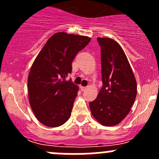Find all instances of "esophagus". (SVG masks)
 I'll list each match as a JSON object with an SVG mask.
<instances>
[{"instance_id":"esophagus-1","label":"esophagus","mask_w":159,"mask_h":159,"mask_svg":"<svg viewBox=\"0 0 159 159\" xmlns=\"http://www.w3.org/2000/svg\"><path fill=\"white\" fill-rule=\"evenodd\" d=\"M88 89V87H83V86H81V90L82 91H86V90Z\"/></svg>"}]
</instances>
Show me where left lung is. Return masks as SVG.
Here are the masks:
<instances>
[{
    "mask_svg": "<svg viewBox=\"0 0 159 159\" xmlns=\"http://www.w3.org/2000/svg\"><path fill=\"white\" fill-rule=\"evenodd\" d=\"M101 46L103 86L89 102L93 117L105 126L119 124L129 113L137 94L134 73L124 51L111 38H98Z\"/></svg>",
    "mask_w": 159,
    "mask_h": 159,
    "instance_id": "left-lung-1",
    "label": "left lung"
}]
</instances>
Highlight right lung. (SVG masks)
Returning a JSON list of instances; mask_svg holds the SVG:
<instances>
[{
    "instance_id": "obj_1",
    "label": "right lung",
    "mask_w": 159,
    "mask_h": 159,
    "mask_svg": "<svg viewBox=\"0 0 159 159\" xmlns=\"http://www.w3.org/2000/svg\"><path fill=\"white\" fill-rule=\"evenodd\" d=\"M91 41L87 36L57 32L37 56L28 79V96L37 119L48 127H58L70 116L78 87L66 78L76 54Z\"/></svg>"
}]
</instances>
